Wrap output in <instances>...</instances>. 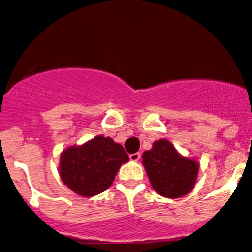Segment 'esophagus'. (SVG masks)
<instances>
[{
  "label": "esophagus",
  "mask_w": 252,
  "mask_h": 252,
  "mask_svg": "<svg viewBox=\"0 0 252 252\" xmlns=\"http://www.w3.org/2000/svg\"><path fill=\"white\" fill-rule=\"evenodd\" d=\"M129 159H131L132 162H137V160L140 159V154H139V152H135V154H131V155H129Z\"/></svg>",
  "instance_id": "34e87169"
}]
</instances>
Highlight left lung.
I'll list each match as a JSON object with an SVG mask.
<instances>
[{
    "mask_svg": "<svg viewBox=\"0 0 252 252\" xmlns=\"http://www.w3.org/2000/svg\"><path fill=\"white\" fill-rule=\"evenodd\" d=\"M143 165L152 188L164 197L177 199L193 190L199 163L181 156L166 139L156 140L152 149L143 154Z\"/></svg>",
    "mask_w": 252,
    "mask_h": 252,
    "instance_id": "obj_1",
    "label": "left lung"
}]
</instances>
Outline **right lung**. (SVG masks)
Returning <instances> with one entry per match:
<instances>
[{"label":"right lung","mask_w":252,"mask_h":252,"mask_svg":"<svg viewBox=\"0 0 252 252\" xmlns=\"http://www.w3.org/2000/svg\"><path fill=\"white\" fill-rule=\"evenodd\" d=\"M128 155L112 138L97 135L81 146H70L61 155L59 175L81 196L90 197L108 189Z\"/></svg>","instance_id":"1"}]
</instances>
